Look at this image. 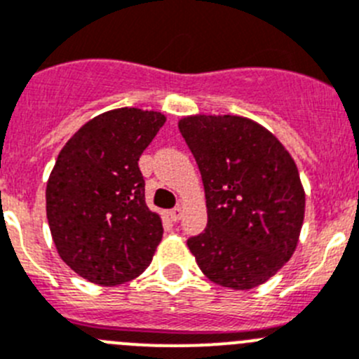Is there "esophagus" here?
I'll use <instances>...</instances> for the list:
<instances>
[{"mask_svg":"<svg viewBox=\"0 0 359 359\" xmlns=\"http://www.w3.org/2000/svg\"><path fill=\"white\" fill-rule=\"evenodd\" d=\"M182 214H184L182 207H175V209L170 210V219H172V221H179L180 217H182Z\"/></svg>","mask_w":359,"mask_h":359,"instance_id":"esophagus-1","label":"esophagus"}]
</instances>
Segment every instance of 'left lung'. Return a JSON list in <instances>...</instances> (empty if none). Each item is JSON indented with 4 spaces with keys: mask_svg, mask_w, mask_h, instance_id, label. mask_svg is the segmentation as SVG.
I'll use <instances>...</instances> for the list:
<instances>
[{
    "mask_svg": "<svg viewBox=\"0 0 359 359\" xmlns=\"http://www.w3.org/2000/svg\"><path fill=\"white\" fill-rule=\"evenodd\" d=\"M180 134L202 173L207 229L187 239L202 273L248 290L289 262L304 219L299 172L276 136L244 116L195 115Z\"/></svg>",
    "mask_w": 359,
    "mask_h": 359,
    "instance_id": "obj_1",
    "label": "left lung"
}]
</instances>
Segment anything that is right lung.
I'll use <instances>...</instances> for the list:
<instances>
[{
  "instance_id": "1",
  "label": "right lung",
  "mask_w": 359,
  "mask_h": 359,
  "mask_svg": "<svg viewBox=\"0 0 359 359\" xmlns=\"http://www.w3.org/2000/svg\"><path fill=\"white\" fill-rule=\"evenodd\" d=\"M164 122L138 108L102 113L56 159L46 189L49 229L63 262L92 283L140 276L161 243L163 223L145 203L138 161Z\"/></svg>"
}]
</instances>
